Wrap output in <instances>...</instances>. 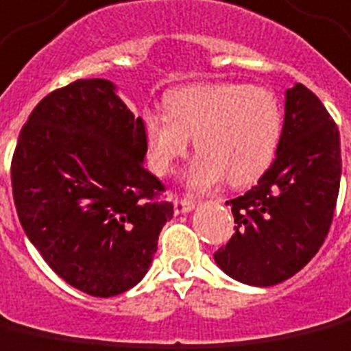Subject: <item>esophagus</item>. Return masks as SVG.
I'll list each match as a JSON object with an SVG mask.
<instances>
[{"mask_svg":"<svg viewBox=\"0 0 351 351\" xmlns=\"http://www.w3.org/2000/svg\"><path fill=\"white\" fill-rule=\"evenodd\" d=\"M195 209V203L190 199H175V215H184V213H192Z\"/></svg>","mask_w":351,"mask_h":351,"instance_id":"34e87169","label":"esophagus"}]
</instances>
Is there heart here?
Listing matches in <instances>:
<instances>
[{
	"label": "heart",
	"mask_w": 351,
	"mask_h": 351,
	"mask_svg": "<svg viewBox=\"0 0 351 351\" xmlns=\"http://www.w3.org/2000/svg\"><path fill=\"white\" fill-rule=\"evenodd\" d=\"M169 112L142 117L152 169L169 175L193 146L186 171L190 190L205 192L228 178L245 186L266 171L281 134V108L274 93L241 83H197L173 90Z\"/></svg>",
	"instance_id": "b5f03b06"
}]
</instances>
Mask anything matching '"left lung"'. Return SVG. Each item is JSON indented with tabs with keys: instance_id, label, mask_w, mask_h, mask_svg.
<instances>
[{
	"instance_id": "1",
	"label": "left lung",
	"mask_w": 351,
	"mask_h": 351,
	"mask_svg": "<svg viewBox=\"0 0 351 351\" xmlns=\"http://www.w3.org/2000/svg\"><path fill=\"white\" fill-rule=\"evenodd\" d=\"M340 134L302 83L285 90L276 159L245 195L226 201L235 232L215 252L226 276L251 287L293 278L327 237L340 188Z\"/></svg>"
}]
</instances>
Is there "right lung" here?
<instances>
[{
  "instance_id": "right-lung-1",
  "label": "right lung",
  "mask_w": 351,
  "mask_h": 351,
  "mask_svg": "<svg viewBox=\"0 0 351 351\" xmlns=\"http://www.w3.org/2000/svg\"><path fill=\"white\" fill-rule=\"evenodd\" d=\"M148 142L108 80L53 90L22 127L11 165L24 234L68 285L90 296L141 283L173 203L144 167Z\"/></svg>"
}]
</instances>
